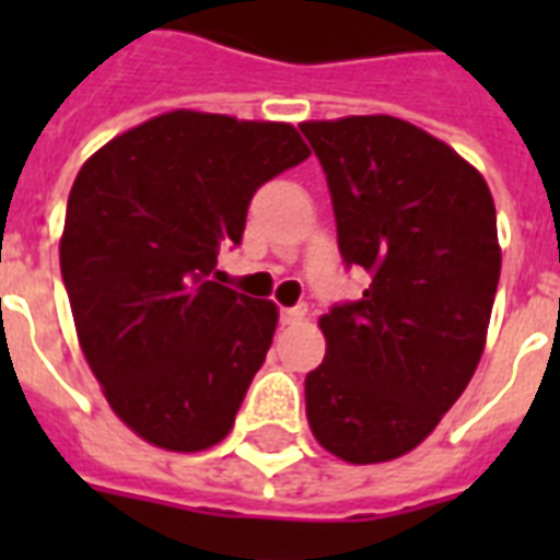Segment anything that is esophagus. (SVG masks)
Here are the masks:
<instances>
[{
  "mask_svg": "<svg viewBox=\"0 0 560 560\" xmlns=\"http://www.w3.org/2000/svg\"><path fill=\"white\" fill-rule=\"evenodd\" d=\"M305 316H307V307H305V305L281 307V325H299V323H305Z\"/></svg>",
  "mask_w": 560,
  "mask_h": 560,
  "instance_id": "esophagus-1",
  "label": "esophagus"
}]
</instances>
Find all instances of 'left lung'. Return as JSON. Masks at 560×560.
Wrapping results in <instances>:
<instances>
[{"instance_id": "left-lung-1", "label": "left lung", "mask_w": 560, "mask_h": 560, "mask_svg": "<svg viewBox=\"0 0 560 560\" xmlns=\"http://www.w3.org/2000/svg\"><path fill=\"white\" fill-rule=\"evenodd\" d=\"M358 302L319 319L328 351L305 377L316 442L351 465L398 459L433 433L486 349L500 281L497 211L459 153L392 116L305 121Z\"/></svg>"}]
</instances>
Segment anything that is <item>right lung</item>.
Instances as JSON below:
<instances>
[{
  "instance_id": "obj_1",
  "label": "right lung",
  "mask_w": 560,
  "mask_h": 560,
  "mask_svg": "<svg viewBox=\"0 0 560 560\" xmlns=\"http://www.w3.org/2000/svg\"><path fill=\"white\" fill-rule=\"evenodd\" d=\"M311 156L296 127L174 109L83 162L60 272L104 398L144 442L206 451L235 424L279 307L220 284L253 194Z\"/></svg>"
}]
</instances>
